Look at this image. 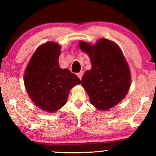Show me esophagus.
I'll list each match as a JSON object with an SVG mask.
<instances>
[{
  "label": "esophagus",
  "instance_id": "34e87169",
  "mask_svg": "<svg viewBox=\"0 0 156 156\" xmlns=\"http://www.w3.org/2000/svg\"><path fill=\"white\" fill-rule=\"evenodd\" d=\"M83 73L82 72V71H80V72H79L78 74H77V76H78V77L80 78V79H81L82 76H83Z\"/></svg>",
  "mask_w": 156,
  "mask_h": 156
}]
</instances>
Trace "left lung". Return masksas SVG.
I'll use <instances>...</instances> for the list:
<instances>
[{
  "label": "left lung",
  "mask_w": 156,
  "mask_h": 156,
  "mask_svg": "<svg viewBox=\"0 0 156 156\" xmlns=\"http://www.w3.org/2000/svg\"><path fill=\"white\" fill-rule=\"evenodd\" d=\"M79 46L92 62V69L81 79L91 103L100 110L112 108L125 98L130 85V69L121 50L106 39L93 46L81 41Z\"/></svg>",
  "instance_id": "1"
}]
</instances>
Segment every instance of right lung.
I'll return each instance as SVG.
<instances>
[{
    "mask_svg": "<svg viewBox=\"0 0 156 156\" xmlns=\"http://www.w3.org/2000/svg\"><path fill=\"white\" fill-rule=\"evenodd\" d=\"M59 44L53 42L37 48L27 66L24 83L30 98L39 108L54 112L67 102L69 90L80 83L76 75L61 69Z\"/></svg>",
    "mask_w": 156,
    "mask_h": 156,
    "instance_id": "1",
    "label": "right lung"
}]
</instances>
